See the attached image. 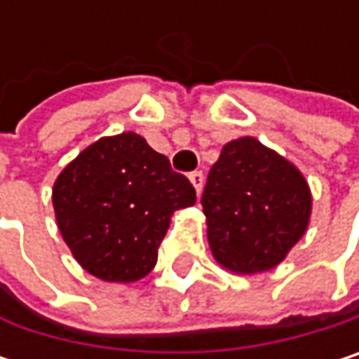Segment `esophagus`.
I'll return each mask as SVG.
<instances>
[{
    "label": "esophagus",
    "instance_id": "34e87169",
    "mask_svg": "<svg viewBox=\"0 0 359 359\" xmlns=\"http://www.w3.org/2000/svg\"><path fill=\"white\" fill-rule=\"evenodd\" d=\"M189 180H191V184L195 187V191H197V195L201 193V187H203V175L201 172H191L189 175Z\"/></svg>",
    "mask_w": 359,
    "mask_h": 359
}]
</instances>
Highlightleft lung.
<instances>
[{
  "mask_svg": "<svg viewBox=\"0 0 359 359\" xmlns=\"http://www.w3.org/2000/svg\"><path fill=\"white\" fill-rule=\"evenodd\" d=\"M214 259L235 274L278 266L306 235L312 191L302 170L253 137L229 141L201 197Z\"/></svg>",
  "mask_w": 359,
  "mask_h": 359,
  "instance_id": "left-lung-1",
  "label": "left lung"
}]
</instances>
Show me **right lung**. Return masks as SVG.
<instances>
[{"label": "right lung", "instance_id": "right-lung-1", "mask_svg": "<svg viewBox=\"0 0 359 359\" xmlns=\"http://www.w3.org/2000/svg\"><path fill=\"white\" fill-rule=\"evenodd\" d=\"M195 189L137 133L102 137L53 182L60 235L74 259L106 283L147 276L177 210L195 203Z\"/></svg>", "mask_w": 359, "mask_h": 359}]
</instances>
